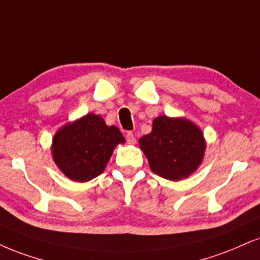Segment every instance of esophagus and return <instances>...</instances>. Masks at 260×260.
<instances>
[{"mask_svg": "<svg viewBox=\"0 0 260 260\" xmlns=\"http://www.w3.org/2000/svg\"><path fill=\"white\" fill-rule=\"evenodd\" d=\"M125 139H126V142L129 143V145H135L136 143L135 136H134V134L131 133V131H127V133L125 134Z\"/></svg>", "mask_w": 260, "mask_h": 260, "instance_id": "1", "label": "esophagus"}]
</instances>
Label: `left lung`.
Wrapping results in <instances>:
<instances>
[{"label": "left lung", "mask_w": 260, "mask_h": 260, "mask_svg": "<svg viewBox=\"0 0 260 260\" xmlns=\"http://www.w3.org/2000/svg\"><path fill=\"white\" fill-rule=\"evenodd\" d=\"M139 142L150 170L170 181L193 174L203 162L206 148L203 131L193 121L166 115L155 118L152 133L141 137Z\"/></svg>", "instance_id": "left-lung-1"}]
</instances>
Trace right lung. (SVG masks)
<instances>
[{
	"mask_svg": "<svg viewBox=\"0 0 260 260\" xmlns=\"http://www.w3.org/2000/svg\"><path fill=\"white\" fill-rule=\"evenodd\" d=\"M124 142L118 127L108 126L100 115L89 113L57 130L52 154L63 175L72 181L88 182L104 172L113 149Z\"/></svg>",
	"mask_w": 260,
	"mask_h": 260,
	"instance_id": "right-lung-1",
	"label": "right lung"
}]
</instances>
